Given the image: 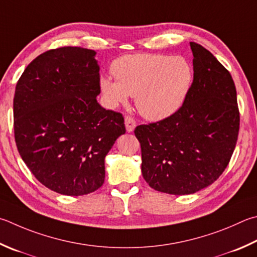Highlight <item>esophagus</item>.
<instances>
[{
	"mask_svg": "<svg viewBox=\"0 0 257 257\" xmlns=\"http://www.w3.org/2000/svg\"><path fill=\"white\" fill-rule=\"evenodd\" d=\"M124 124H125V129H127L128 133H133L135 127H136V121L134 120L130 115H125L124 116Z\"/></svg>",
	"mask_w": 257,
	"mask_h": 257,
	"instance_id": "esophagus-1",
	"label": "esophagus"
}]
</instances>
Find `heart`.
<instances>
[{
  "label": "heart",
  "mask_w": 257,
  "mask_h": 257,
  "mask_svg": "<svg viewBox=\"0 0 257 257\" xmlns=\"http://www.w3.org/2000/svg\"><path fill=\"white\" fill-rule=\"evenodd\" d=\"M115 81L102 77L100 88L106 104L116 106L136 96L145 118L154 121L173 115L189 95L193 69L181 56L134 54L116 58L111 65Z\"/></svg>",
  "instance_id": "1"
}]
</instances>
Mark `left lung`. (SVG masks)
<instances>
[{
    "mask_svg": "<svg viewBox=\"0 0 257 257\" xmlns=\"http://www.w3.org/2000/svg\"><path fill=\"white\" fill-rule=\"evenodd\" d=\"M193 82L181 109L141 124L142 173L160 192L192 194L212 184L230 161L239 132V111L230 73L201 45L190 43Z\"/></svg>",
    "mask_w": 257,
    "mask_h": 257,
    "instance_id": "8db88e82",
    "label": "left lung"
}]
</instances>
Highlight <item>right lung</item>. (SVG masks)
I'll return each instance as SVG.
<instances>
[{
  "label": "right lung",
  "instance_id": "obj_1",
  "mask_svg": "<svg viewBox=\"0 0 257 257\" xmlns=\"http://www.w3.org/2000/svg\"><path fill=\"white\" fill-rule=\"evenodd\" d=\"M94 50L62 47L28 65L13 99L20 156L46 188L88 194L104 183V158L125 133L123 116L97 103L100 67Z\"/></svg>",
  "mask_w": 257,
  "mask_h": 257
}]
</instances>
